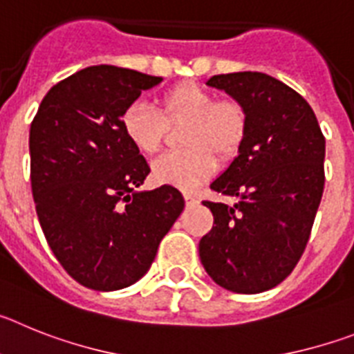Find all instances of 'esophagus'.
<instances>
[{
	"label": "esophagus",
	"instance_id": "1",
	"mask_svg": "<svg viewBox=\"0 0 354 354\" xmlns=\"http://www.w3.org/2000/svg\"><path fill=\"white\" fill-rule=\"evenodd\" d=\"M184 200H186L187 205H196V204H198V196L193 195V193H186V195H184Z\"/></svg>",
	"mask_w": 354,
	"mask_h": 354
}]
</instances>
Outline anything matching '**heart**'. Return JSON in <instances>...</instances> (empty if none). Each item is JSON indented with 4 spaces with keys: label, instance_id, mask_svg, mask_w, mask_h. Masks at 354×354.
<instances>
[{
    "label": "heart",
    "instance_id": "heart-1",
    "mask_svg": "<svg viewBox=\"0 0 354 354\" xmlns=\"http://www.w3.org/2000/svg\"><path fill=\"white\" fill-rule=\"evenodd\" d=\"M165 122H186L180 152L162 154L152 162V177L161 184L195 189L216 170V156L230 159L239 152L248 131L246 108L236 99H216L196 83H179L161 95L159 109L134 101L124 109V136L143 154H154L165 136Z\"/></svg>",
    "mask_w": 354,
    "mask_h": 354
}]
</instances>
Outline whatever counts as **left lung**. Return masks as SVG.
<instances>
[{
    "instance_id": "1",
    "label": "left lung",
    "mask_w": 354,
    "mask_h": 354,
    "mask_svg": "<svg viewBox=\"0 0 354 354\" xmlns=\"http://www.w3.org/2000/svg\"><path fill=\"white\" fill-rule=\"evenodd\" d=\"M207 84L245 106L248 131L237 158L211 184L239 202H204L214 223L200 239V261L223 289L264 292L305 252L324 189V136L310 104L268 74H220Z\"/></svg>"
}]
</instances>
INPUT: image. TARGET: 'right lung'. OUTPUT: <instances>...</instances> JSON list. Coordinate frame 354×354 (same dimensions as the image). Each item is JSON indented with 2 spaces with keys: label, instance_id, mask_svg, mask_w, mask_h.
Masks as SVG:
<instances>
[{
  "label": "right lung",
  "instance_id": "right-lung-1",
  "mask_svg": "<svg viewBox=\"0 0 354 354\" xmlns=\"http://www.w3.org/2000/svg\"><path fill=\"white\" fill-rule=\"evenodd\" d=\"M161 77L93 65L56 83L30 127V177L42 232L64 270L93 290L149 271L184 198L174 186L136 192L150 168L124 136V109Z\"/></svg>",
  "mask_w": 354,
  "mask_h": 354
}]
</instances>
